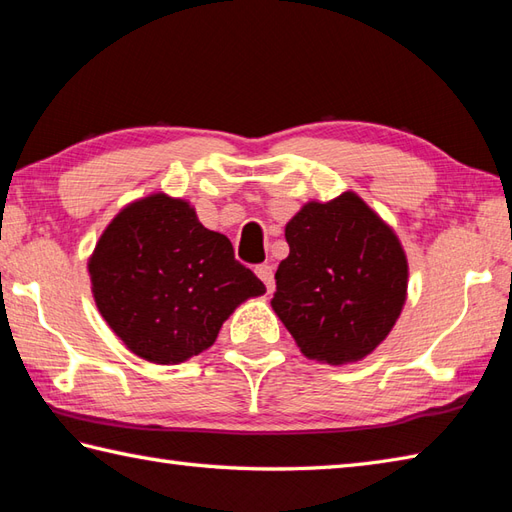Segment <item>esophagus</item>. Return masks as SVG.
<instances>
[{"instance_id":"esophagus-1","label":"esophagus","mask_w":512,"mask_h":512,"mask_svg":"<svg viewBox=\"0 0 512 512\" xmlns=\"http://www.w3.org/2000/svg\"><path fill=\"white\" fill-rule=\"evenodd\" d=\"M255 273H257V277L264 281L266 284V288H268V292H273V288H275V277H273V266L270 264H259L257 268H255Z\"/></svg>"}]
</instances>
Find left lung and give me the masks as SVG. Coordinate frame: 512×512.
Here are the masks:
<instances>
[{
	"label": "left lung",
	"mask_w": 512,
	"mask_h": 512,
	"mask_svg": "<svg viewBox=\"0 0 512 512\" xmlns=\"http://www.w3.org/2000/svg\"><path fill=\"white\" fill-rule=\"evenodd\" d=\"M286 242L270 303L301 352L330 365L374 352L407 295V257L394 231L347 191L303 206L286 224Z\"/></svg>",
	"instance_id": "left-lung-1"
}]
</instances>
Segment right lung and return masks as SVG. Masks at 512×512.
Listing matches in <instances>:
<instances>
[{"instance_id": "right-lung-1", "label": "right lung", "mask_w": 512, "mask_h": 512, "mask_svg": "<svg viewBox=\"0 0 512 512\" xmlns=\"http://www.w3.org/2000/svg\"><path fill=\"white\" fill-rule=\"evenodd\" d=\"M94 301L107 325L145 361L176 365L209 350L239 303L266 286L222 233L184 200L154 193L125 206L90 259Z\"/></svg>"}]
</instances>
